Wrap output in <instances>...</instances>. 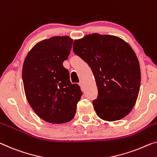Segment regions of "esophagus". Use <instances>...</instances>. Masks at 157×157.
<instances>
[{
  "label": "esophagus",
  "mask_w": 157,
  "mask_h": 157,
  "mask_svg": "<svg viewBox=\"0 0 157 157\" xmlns=\"http://www.w3.org/2000/svg\"><path fill=\"white\" fill-rule=\"evenodd\" d=\"M79 85L81 87H82V81H80V82H79Z\"/></svg>",
  "instance_id": "34e87169"
}]
</instances>
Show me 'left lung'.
<instances>
[{"instance_id": "1", "label": "left lung", "mask_w": 157, "mask_h": 157, "mask_svg": "<svg viewBox=\"0 0 157 157\" xmlns=\"http://www.w3.org/2000/svg\"><path fill=\"white\" fill-rule=\"evenodd\" d=\"M73 52L89 65L95 78L97 116L107 121L121 120L132 111L138 97L141 73L136 54L118 36L88 34L75 40Z\"/></svg>"}]
</instances>
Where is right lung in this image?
<instances>
[{"mask_svg":"<svg viewBox=\"0 0 157 157\" xmlns=\"http://www.w3.org/2000/svg\"><path fill=\"white\" fill-rule=\"evenodd\" d=\"M69 36H53L37 43L25 58L22 80L28 102L39 118L61 124L71 121L82 92L72 84L63 65L72 48Z\"/></svg>","mask_w":157,"mask_h":157,"instance_id":"obj_1","label":"right lung"}]
</instances>
